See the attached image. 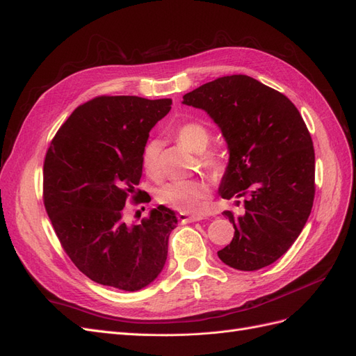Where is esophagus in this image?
Instances as JSON below:
<instances>
[{"label": "esophagus", "mask_w": 356, "mask_h": 356, "mask_svg": "<svg viewBox=\"0 0 356 356\" xmlns=\"http://www.w3.org/2000/svg\"><path fill=\"white\" fill-rule=\"evenodd\" d=\"M178 220L181 222H195V221H200L203 220L202 215H188V213H178Z\"/></svg>", "instance_id": "34e87169"}]
</instances>
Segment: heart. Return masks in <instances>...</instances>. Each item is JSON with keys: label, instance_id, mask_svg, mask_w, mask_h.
Masks as SVG:
<instances>
[{"label": "heart", "instance_id": "obj_1", "mask_svg": "<svg viewBox=\"0 0 356 356\" xmlns=\"http://www.w3.org/2000/svg\"><path fill=\"white\" fill-rule=\"evenodd\" d=\"M174 135L177 141L188 148L190 152L200 153V166L207 169L213 177H221L227 169V159H225L222 152H220V149L204 152L211 141V131L204 123L195 120L184 122L175 129ZM141 165L149 178L157 179L161 177L160 143L156 139H152L144 145L141 153ZM209 197L211 188L208 182L202 178L169 181L156 193V199L160 204H165V207L182 213H195L202 211Z\"/></svg>", "mask_w": 356, "mask_h": 356}]
</instances>
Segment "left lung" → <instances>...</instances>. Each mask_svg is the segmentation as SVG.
I'll return each mask as SVG.
<instances>
[{"instance_id":"obj_1","label":"left lung","mask_w":356,"mask_h":356,"mask_svg":"<svg viewBox=\"0 0 356 356\" xmlns=\"http://www.w3.org/2000/svg\"><path fill=\"white\" fill-rule=\"evenodd\" d=\"M182 99L207 111L229 144L221 197H245L242 217L222 212L234 236L220 260L245 272L275 263L314 207L315 149L303 117L284 93L243 74L209 81Z\"/></svg>"}]
</instances>
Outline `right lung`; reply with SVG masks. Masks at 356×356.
<instances>
[{
  "instance_id": "1",
  "label": "right lung",
  "mask_w": 356,
  "mask_h": 356,
  "mask_svg": "<svg viewBox=\"0 0 356 356\" xmlns=\"http://www.w3.org/2000/svg\"><path fill=\"white\" fill-rule=\"evenodd\" d=\"M170 99L101 95L79 105L47 148L42 200L63 251L93 282L123 291L147 286L161 272L174 211L153 209L129 225L124 204L145 203L136 188L141 153Z\"/></svg>"
}]
</instances>
